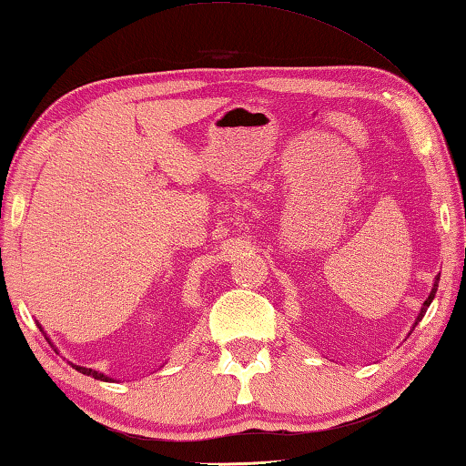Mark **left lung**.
Returning a JSON list of instances; mask_svg holds the SVG:
<instances>
[{
	"label": "left lung",
	"mask_w": 466,
	"mask_h": 466,
	"mask_svg": "<svg viewBox=\"0 0 466 466\" xmlns=\"http://www.w3.org/2000/svg\"><path fill=\"white\" fill-rule=\"evenodd\" d=\"M438 279H440V275L436 277V283H434V287H432V293H430V295H428V299L424 301V308H421V311H420V316H418V321H420L421 318H424V314H426V309L430 308V303H432V299H434V295H436V289H438ZM418 321H416V324H418Z\"/></svg>",
	"instance_id": "obj_1"
}]
</instances>
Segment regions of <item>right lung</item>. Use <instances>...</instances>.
<instances>
[{"label":"right lung","instance_id":"right-lung-1","mask_svg":"<svg viewBox=\"0 0 466 466\" xmlns=\"http://www.w3.org/2000/svg\"><path fill=\"white\" fill-rule=\"evenodd\" d=\"M40 328V326H38ZM42 329V328H40ZM75 369L79 370V373H83V375H91L93 379H99V380H112V379H107L104 373H97V370H93V369H86V367H77V365H73Z\"/></svg>","mask_w":466,"mask_h":466}]
</instances>
